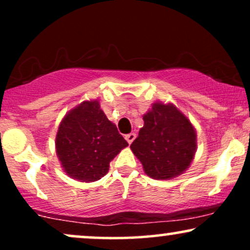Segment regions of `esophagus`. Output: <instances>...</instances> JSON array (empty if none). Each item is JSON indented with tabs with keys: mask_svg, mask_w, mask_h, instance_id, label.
Listing matches in <instances>:
<instances>
[{
	"mask_svg": "<svg viewBox=\"0 0 250 250\" xmlns=\"http://www.w3.org/2000/svg\"><path fill=\"white\" fill-rule=\"evenodd\" d=\"M135 137H136V135H135V133H130V134L125 135V140H127V142L129 143V145H131V142L134 141Z\"/></svg>",
	"mask_w": 250,
	"mask_h": 250,
	"instance_id": "esophagus-1",
	"label": "esophagus"
}]
</instances>
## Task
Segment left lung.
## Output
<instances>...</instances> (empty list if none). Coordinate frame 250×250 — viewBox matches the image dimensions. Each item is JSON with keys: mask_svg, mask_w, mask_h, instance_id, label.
<instances>
[{"mask_svg": "<svg viewBox=\"0 0 250 250\" xmlns=\"http://www.w3.org/2000/svg\"><path fill=\"white\" fill-rule=\"evenodd\" d=\"M145 125L130 145L151 179L170 180L190 166L196 151V131L171 103L156 102L143 115Z\"/></svg>", "mask_w": 250, "mask_h": 250, "instance_id": "left-lung-1", "label": "left lung"}]
</instances>
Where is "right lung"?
<instances>
[{
    "mask_svg": "<svg viewBox=\"0 0 250 250\" xmlns=\"http://www.w3.org/2000/svg\"><path fill=\"white\" fill-rule=\"evenodd\" d=\"M55 145L68 176L94 182L108 173L109 163L128 143L94 100L82 102L63 117Z\"/></svg>",
    "mask_w": 250,
    "mask_h": 250,
    "instance_id": "1",
    "label": "right lung"
}]
</instances>
